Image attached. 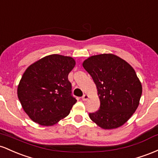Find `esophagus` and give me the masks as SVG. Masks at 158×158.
Segmentation results:
<instances>
[{"instance_id":"34e87169","label":"esophagus","mask_w":158,"mask_h":158,"mask_svg":"<svg viewBox=\"0 0 158 158\" xmlns=\"http://www.w3.org/2000/svg\"><path fill=\"white\" fill-rule=\"evenodd\" d=\"M88 98H89V95H86V94H85V95H83V97H82V100L83 101H87L88 100Z\"/></svg>"}]
</instances>
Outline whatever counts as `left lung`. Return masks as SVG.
Returning a JSON list of instances; mask_svg holds the SVG:
<instances>
[{
	"label": "left lung",
	"mask_w": 158,
	"mask_h": 158,
	"mask_svg": "<svg viewBox=\"0 0 158 158\" xmlns=\"http://www.w3.org/2000/svg\"><path fill=\"white\" fill-rule=\"evenodd\" d=\"M96 85L100 107L89 118L103 129L122 126L137 109L142 84L129 63L113 54L89 56L83 63Z\"/></svg>",
	"instance_id": "obj_1"
}]
</instances>
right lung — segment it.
<instances>
[{
  "instance_id": "obj_1",
  "label": "right lung",
  "mask_w": 158,
  "mask_h": 158,
  "mask_svg": "<svg viewBox=\"0 0 158 158\" xmlns=\"http://www.w3.org/2000/svg\"><path fill=\"white\" fill-rule=\"evenodd\" d=\"M75 65L71 56H46L31 64L18 86V97L27 116L42 126H52L69 114L77 100L68 79Z\"/></svg>"
}]
</instances>
